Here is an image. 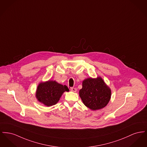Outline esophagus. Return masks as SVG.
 Wrapping results in <instances>:
<instances>
[{"instance_id":"esophagus-1","label":"esophagus","mask_w":147,"mask_h":147,"mask_svg":"<svg viewBox=\"0 0 147 147\" xmlns=\"http://www.w3.org/2000/svg\"><path fill=\"white\" fill-rule=\"evenodd\" d=\"M70 90L73 92H77V89L76 88H71Z\"/></svg>"}]
</instances>
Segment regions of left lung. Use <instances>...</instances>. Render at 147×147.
Returning <instances> with one entry per match:
<instances>
[{
    "label": "left lung",
    "instance_id": "1",
    "mask_svg": "<svg viewBox=\"0 0 147 147\" xmlns=\"http://www.w3.org/2000/svg\"><path fill=\"white\" fill-rule=\"evenodd\" d=\"M79 93L83 103L92 111L104 108L111 98V88L100 77L84 79Z\"/></svg>",
    "mask_w": 147,
    "mask_h": 147
}]
</instances>
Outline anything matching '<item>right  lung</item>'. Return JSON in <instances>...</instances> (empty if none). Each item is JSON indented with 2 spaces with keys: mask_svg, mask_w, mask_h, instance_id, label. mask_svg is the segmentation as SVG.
<instances>
[{
  "mask_svg": "<svg viewBox=\"0 0 147 147\" xmlns=\"http://www.w3.org/2000/svg\"><path fill=\"white\" fill-rule=\"evenodd\" d=\"M67 86L57 83L55 80L41 82L37 86L35 96L38 101L47 107L57 103L65 92H69Z\"/></svg>",
  "mask_w": 147,
  "mask_h": 147,
  "instance_id": "add662e5",
  "label": "right lung"
}]
</instances>
